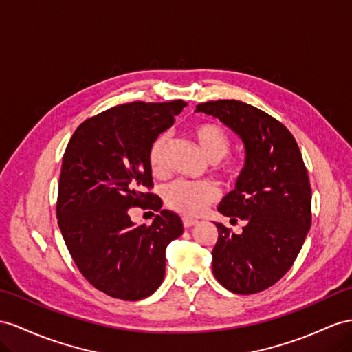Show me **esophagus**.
Wrapping results in <instances>:
<instances>
[{"instance_id": "obj_1", "label": "esophagus", "mask_w": 352, "mask_h": 352, "mask_svg": "<svg viewBox=\"0 0 352 352\" xmlns=\"http://www.w3.org/2000/svg\"><path fill=\"white\" fill-rule=\"evenodd\" d=\"M197 221L195 220V219H188V217H184L183 219V226L184 228H192V226H195Z\"/></svg>"}]
</instances>
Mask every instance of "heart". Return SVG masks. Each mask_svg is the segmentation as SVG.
I'll return each mask as SVG.
<instances>
[{"mask_svg":"<svg viewBox=\"0 0 352 352\" xmlns=\"http://www.w3.org/2000/svg\"><path fill=\"white\" fill-rule=\"evenodd\" d=\"M204 155L211 162H219L228 155L232 140L229 132L221 124L214 122L197 123L192 129ZM169 144V135L160 133L151 142L148 150V164L155 174L165 170V153ZM219 174L226 178H235L239 174V164L228 159L217 168ZM219 196V190L211 182H186L177 179L165 188V202L170 210L183 215H199L206 206L212 204Z\"/></svg>","mask_w":352,"mask_h":352,"instance_id":"b5f03b06","label":"heart"}]
</instances>
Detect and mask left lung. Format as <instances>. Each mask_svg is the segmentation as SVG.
Returning <instances> with one entry per match:
<instances>
[{
    "instance_id": "8db88e82",
    "label": "left lung",
    "mask_w": 352,
    "mask_h": 352,
    "mask_svg": "<svg viewBox=\"0 0 352 352\" xmlns=\"http://www.w3.org/2000/svg\"><path fill=\"white\" fill-rule=\"evenodd\" d=\"M235 131L245 146L236 188L219 211L247 224L241 235L215 223L212 274L236 294H254L281 279L299 254L311 228L312 192L299 146L285 126L258 108L219 99L196 105Z\"/></svg>"
}]
</instances>
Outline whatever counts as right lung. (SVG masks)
Instances as JSON below:
<instances>
[{"label": "right lung", "instance_id": "obj_1", "mask_svg": "<svg viewBox=\"0 0 352 352\" xmlns=\"http://www.w3.org/2000/svg\"><path fill=\"white\" fill-rule=\"evenodd\" d=\"M183 99L116 105L85 120L62 159L56 217L71 257L96 290L140 300L165 276L166 247L183 233L177 214L151 193V142L174 124ZM160 210L135 227L129 210Z\"/></svg>", "mask_w": 352, "mask_h": 352}]
</instances>
